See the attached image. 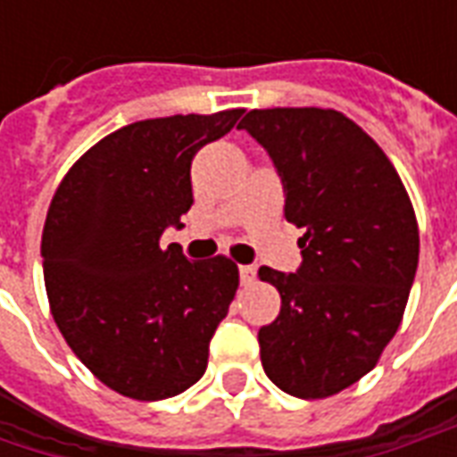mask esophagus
Returning <instances> with one entry per match:
<instances>
[{
    "label": "esophagus",
    "mask_w": 457,
    "mask_h": 457,
    "mask_svg": "<svg viewBox=\"0 0 457 457\" xmlns=\"http://www.w3.org/2000/svg\"><path fill=\"white\" fill-rule=\"evenodd\" d=\"M254 277H257V269H254V267H249V264L239 267V281H242L245 287H249V284L254 281Z\"/></svg>",
    "instance_id": "34e87169"
}]
</instances>
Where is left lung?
Wrapping results in <instances>:
<instances>
[{
    "label": "left lung",
    "mask_w": 457,
    "mask_h": 457,
    "mask_svg": "<svg viewBox=\"0 0 457 457\" xmlns=\"http://www.w3.org/2000/svg\"><path fill=\"white\" fill-rule=\"evenodd\" d=\"M249 131L274 161L284 215L306 229L296 274L262 267L281 311L259 328L262 367L281 392L326 399L372 370L402 323L419 225L399 173L353 120L320 107L252 110Z\"/></svg>",
    "instance_id": "1"
}]
</instances>
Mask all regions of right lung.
Here are the masks:
<instances>
[{
	"label": "right lung",
	"instance_id": "1",
	"mask_svg": "<svg viewBox=\"0 0 457 457\" xmlns=\"http://www.w3.org/2000/svg\"><path fill=\"white\" fill-rule=\"evenodd\" d=\"M242 112L127 124L85 151L51 200L41 257L55 326L121 396L159 402L205 374L239 271L228 257L188 262L159 239L193 205V156Z\"/></svg>",
	"mask_w": 457,
	"mask_h": 457
}]
</instances>
